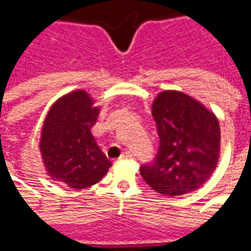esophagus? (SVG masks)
I'll use <instances>...</instances> for the list:
<instances>
[{"label":"esophagus","mask_w":251,"mask_h":251,"mask_svg":"<svg viewBox=\"0 0 251 251\" xmlns=\"http://www.w3.org/2000/svg\"><path fill=\"white\" fill-rule=\"evenodd\" d=\"M133 157V154H131L130 151H125V152L122 153V156H121V158H131Z\"/></svg>","instance_id":"obj_1"}]
</instances>
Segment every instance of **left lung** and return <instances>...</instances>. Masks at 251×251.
<instances>
[{"mask_svg":"<svg viewBox=\"0 0 251 251\" xmlns=\"http://www.w3.org/2000/svg\"><path fill=\"white\" fill-rule=\"evenodd\" d=\"M152 115L160 147L142 179L161 195L180 196L199 189L214 174L221 154L216 115L187 94L167 90L154 98Z\"/></svg>","mask_w":251,"mask_h":251,"instance_id":"8db88e82","label":"left lung"}]
</instances>
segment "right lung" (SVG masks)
<instances>
[{
  "label": "right lung",
  "mask_w": 251,
  "mask_h": 251,
  "mask_svg": "<svg viewBox=\"0 0 251 251\" xmlns=\"http://www.w3.org/2000/svg\"><path fill=\"white\" fill-rule=\"evenodd\" d=\"M99 107L84 90H76L52 104L43 125L40 152L52 180L83 189L98 183L111 167L91 133Z\"/></svg>",
  "instance_id": "right-lung-1"
}]
</instances>
